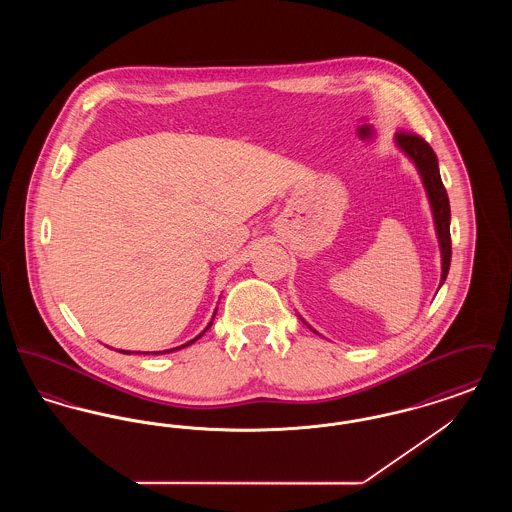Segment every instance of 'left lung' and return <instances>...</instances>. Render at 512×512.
<instances>
[{
  "instance_id": "1",
  "label": "left lung",
  "mask_w": 512,
  "mask_h": 512,
  "mask_svg": "<svg viewBox=\"0 0 512 512\" xmlns=\"http://www.w3.org/2000/svg\"><path fill=\"white\" fill-rule=\"evenodd\" d=\"M395 146L399 147L413 161L416 171L422 178L430 207H432L434 226H436V234H438L439 251H441V280H439V288H441V284L447 278L449 265H451V232H449L451 207H449V197H447V192H445L443 182H441V176H439L438 157H436V153H434L430 144L424 142L416 134H405V132L395 134ZM311 330L318 334L315 328H311Z\"/></svg>"
}]
</instances>
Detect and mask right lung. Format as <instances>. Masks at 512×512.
I'll list each match as a JSON object with an SVG mask.
<instances>
[{
    "mask_svg": "<svg viewBox=\"0 0 512 512\" xmlns=\"http://www.w3.org/2000/svg\"><path fill=\"white\" fill-rule=\"evenodd\" d=\"M215 315H217V309H215ZM215 318V317H213ZM213 318H211V322H209V324H207V328H205V330H203V332H201V334H199V336H195L194 340H190L188 341V343H184V345H180V347H174V349H167V351H153V355H159V353H172V351H178V349H182V347H188V345H192V343H195V341L199 340V338H201V336H203V334H205V332H207V330H209V328H211V324H213ZM121 353H124V355H130V353H132V351H121Z\"/></svg>",
    "mask_w": 512,
    "mask_h": 512,
    "instance_id": "1",
    "label": "right lung"
}]
</instances>
